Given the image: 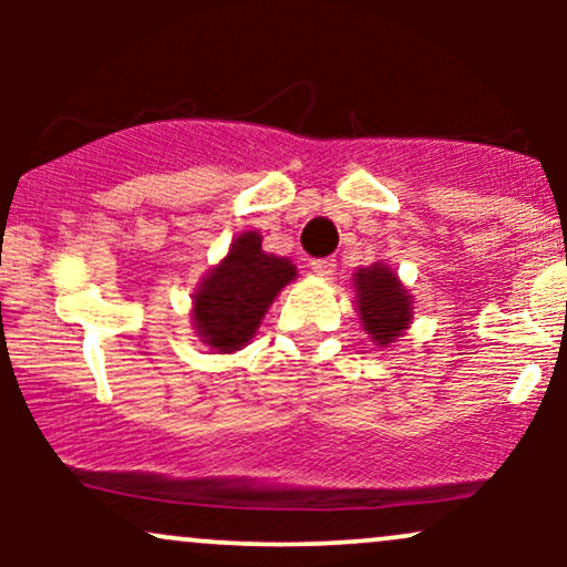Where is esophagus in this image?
I'll return each instance as SVG.
<instances>
[{
	"label": "esophagus",
	"instance_id": "34e87169",
	"mask_svg": "<svg viewBox=\"0 0 567 567\" xmlns=\"http://www.w3.org/2000/svg\"><path fill=\"white\" fill-rule=\"evenodd\" d=\"M311 271L315 275H322V277H330L336 271V261L333 258H311Z\"/></svg>",
	"mask_w": 567,
	"mask_h": 567
}]
</instances>
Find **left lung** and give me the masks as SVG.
Masks as SVG:
<instances>
[{"mask_svg": "<svg viewBox=\"0 0 567 567\" xmlns=\"http://www.w3.org/2000/svg\"><path fill=\"white\" fill-rule=\"evenodd\" d=\"M357 309H360L362 324L379 347H386L410 324V296L396 282L392 269L375 264L370 269H360L354 277Z\"/></svg>", "mask_w": 567, "mask_h": 567, "instance_id": "8db88e82", "label": "left lung"}]
</instances>
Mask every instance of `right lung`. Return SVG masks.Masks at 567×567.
<instances>
[{"instance_id": "add662e5", "label": "right lung", "mask_w": 567, "mask_h": 567, "mask_svg": "<svg viewBox=\"0 0 567 567\" xmlns=\"http://www.w3.org/2000/svg\"><path fill=\"white\" fill-rule=\"evenodd\" d=\"M296 266L288 258L264 252L261 237L245 231L234 239L194 296V324L205 343L218 351H237L250 341L266 309L290 279Z\"/></svg>"}]
</instances>
